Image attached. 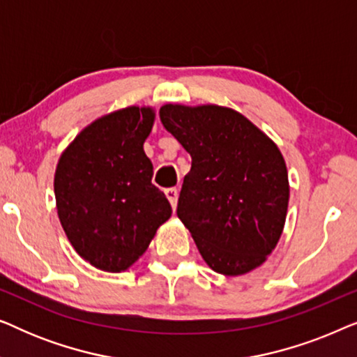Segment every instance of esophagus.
<instances>
[{
    "mask_svg": "<svg viewBox=\"0 0 357 357\" xmlns=\"http://www.w3.org/2000/svg\"><path fill=\"white\" fill-rule=\"evenodd\" d=\"M165 197H167V199L170 202V204H172L174 209L177 208V202H178V190L177 188L165 190Z\"/></svg>",
    "mask_w": 357,
    "mask_h": 357,
    "instance_id": "34e87169",
    "label": "esophagus"
}]
</instances>
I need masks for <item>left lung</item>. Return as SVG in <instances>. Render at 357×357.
Returning a JSON list of instances; mask_svg holds the SVG:
<instances>
[{
    "mask_svg": "<svg viewBox=\"0 0 357 357\" xmlns=\"http://www.w3.org/2000/svg\"><path fill=\"white\" fill-rule=\"evenodd\" d=\"M159 115L192 155L177 216L203 260L224 276L261 266L280 242L289 203L278 144L229 107L165 104Z\"/></svg>",
    "mask_w": 357,
    "mask_h": 357,
    "instance_id": "obj_1",
    "label": "left lung"
}]
</instances>
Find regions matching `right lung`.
Wrapping results in <instances>:
<instances>
[{
  "label": "right lung",
  "instance_id": "add662e5",
  "mask_svg": "<svg viewBox=\"0 0 357 357\" xmlns=\"http://www.w3.org/2000/svg\"><path fill=\"white\" fill-rule=\"evenodd\" d=\"M154 120L151 105L110 112L84 126L58 159V218L77 255L97 270H128L172 214L151 182L143 148Z\"/></svg>",
  "mask_w": 357,
  "mask_h": 357
}]
</instances>
